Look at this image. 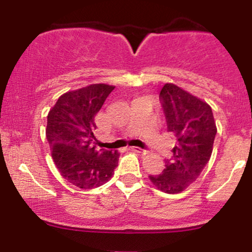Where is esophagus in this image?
<instances>
[{
  "mask_svg": "<svg viewBox=\"0 0 252 252\" xmlns=\"http://www.w3.org/2000/svg\"><path fill=\"white\" fill-rule=\"evenodd\" d=\"M131 149L134 150V152H136V153H140V154H147V153H148V150H147V149L138 148V147H132Z\"/></svg>",
  "mask_w": 252,
  "mask_h": 252,
  "instance_id": "esophagus-1",
  "label": "esophagus"
}]
</instances>
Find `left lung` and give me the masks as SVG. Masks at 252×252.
<instances>
[{"label":"left lung","instance_id":"obj_1","mask_svg":"<svg viewBox=\"0 0 252 252\" xmlns=\"http://www.w3.org/2000/svg\"><path fill=\"white\" fill-rule=\"evenodd\" d=\"M160 102L176 146L163 172L149 179L158 189L175 194L195 181L210 161L217 126L209 104L174 84H164Z\"/></svg>","mask_w":252,"mask_h":252}]
</instances>
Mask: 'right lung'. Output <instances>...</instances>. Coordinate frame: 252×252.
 Returning <instances> with one entry per match:
<instances>
[{"mask_svg": "<svg viewBox=\"0 0 252 252\" xmlns=\"http://www.w3.org/2000/svg\"><path fill=\"white\" fill-rule=\"evenodd\" d=\"M115 86L92 84L66 92L48 112L46 138L60 174L83 189H96L111 179L120 154L98 149L94 116Z\"/></svg>", "mask_w": 252, "mask_h": 252, "instance_id": "obj_1", "label": "right lung"}]
</instances>
